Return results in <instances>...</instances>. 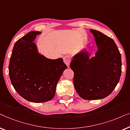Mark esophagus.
<instances>
[{
  "mask_svg": "<svg viewBox=\"0 0 130 130\" xmlns=\"http://www.w3.org/2000/svg\"><path fill=\"white\" fill-rule=\"evenodd\" d=\"M63 62L66 65L68 66V67L70 66V64L71 63V58L70 56L68 55H67V56H65L63 57Z\"/></svg>",
  "mask_w": 130,
  "mask_h": 130,
  "instance_id": "esophagus-1",
  "label": "esophagus"
}]
</instances>
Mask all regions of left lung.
<instances>
[{
  "label": "left lung",
  "instance_id": "1",
  "mask_svg": "<svg viewBox=\"0 0 130 130\" xmlns=\"http://www.w3.org/2000/svg\"><path fill=\"white\" fill-rule=\"evenodd\" d=\"M98 51L89 59L88 52L75 55L70 63L74 71L77 92L85 100H96L109 96L115 89L121 74V56L115 41L99 31L90 30Z\"/></svg>",
  "mask_w": 130,
  "mask_h": 130
}]
</instances>
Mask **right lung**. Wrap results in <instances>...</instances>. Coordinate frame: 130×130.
<instances>
[{
  "instance_id": "1",
  "label": "right lung",
  "mask_w": 130,
  "mask_h": 130,
  "mask_svg": "<svg viewBox=\"0 0 130 130\" xmlns=\"http://www.w3.org/2000/svg\"><path fill=\"white\" fill-rule=\"evenodd\" d=\"M40 33L31 31L17 40L9 65V75L15 90L35 103L52 99L59 79L67 68L62 58L50 59L39 54L33 41Z\"/></svg>"
}]
</instances>
